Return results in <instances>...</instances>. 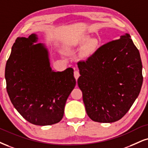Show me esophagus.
Listing matches in <instances>:
<instances>
[{"mask_svg": "<svg viewBox=\"0 0 148 148\" xmlns=\"http://www.w3.org/2000/svg\"><path fill=\"white\" fill-rule=\"evenodd\" d=\"M79 76H80L79 71H77V70L75 71V72H74V77H75V78L76 79H77L78 78H79Z\"/></svg>", "mask_w": 148, "mask_h": 148, "instance_id": "obj_1", "label": "esophagus"}]
</instances>
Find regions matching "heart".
I'll use <instances>...</instances> for the list:
<instances>
[{
    "label": "heart",
    "mask_w": 148,
    "mask_h": 148,
    "mask_svg": "<svg viewBox=\"0 0 148 148\" xmlns=\"http://www.w3.org/2000/svg\"><path fill=\"white\" fill-rule=\"evenodd\" d=\"M89 41H90V38H89L88 37H86V36H84V37L82 38L81 39H80V40L79 41V45H84V44H85V43H88ZM93 45H94V42H93L91 41L88 44V48L89 49L91 48V47L93 46Z\"/></svg>",
    "instance_id": "obj_1"
}]
</instances>
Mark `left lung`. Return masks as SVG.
<instances>
[{"label": "left lung", "instance_id": "8db88e82", "mask_svg": "<svg viewBox=\"0 0 148 148\" xmlns=\"http://www.w3.org/2000/svg\"><path fill=\"white\" fill-rule=\"evenodd\" d=\"M77 65L88 116L99 123L121 119L139 95L143 79L141 56L130 36L102 45Z\"/></svg>", "mask_w": 148, "mask_h": 148}]
</instances>
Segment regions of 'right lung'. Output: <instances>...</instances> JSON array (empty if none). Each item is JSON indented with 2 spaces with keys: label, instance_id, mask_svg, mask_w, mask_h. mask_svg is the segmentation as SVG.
<instances>
[{
  "label": "right lung",
  "instance_id": "right-lung-1",
  "mask_svg": "<svg viewBox=\"0 0 148 148\" xmlns=\"http://www.w3.org/2000/svg\"><path fill=\"white\" fill-rule=\"evenodd\" d=\"M37 38H18L13 45L5 66L7 92L12 104L24 119L38 125L62 120L67 98L76 81L73 69L54 72L47 49Z\"/></svg>",
  "mask_w": 148,
  "mask_h": 148
}]
</instances>
